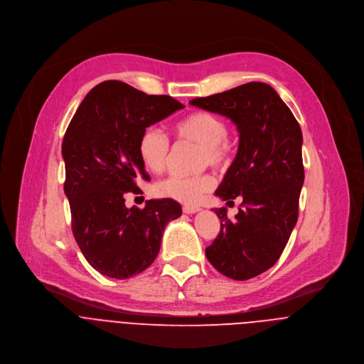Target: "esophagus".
Here are the masks:
<instances>
[{
    "mask_svg": "<svg viewBox=\"0 0 364 364\" xmlns=\"http://www.w3.org/2000/svg\"><path fill=\"white\" fill-rule=\"evenodd\" d=\"M182 210H183V213H186V215H192V213L199 212V210H200V208H198V206H192V205H185V206L182 208Z\"/></svg>",
    "mask_w": 364,
    "mask_h": 364,
    "instance_id": "1",
    "label": "esophagus"
}]
</instances>
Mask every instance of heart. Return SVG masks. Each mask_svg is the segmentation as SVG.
Listing matches in <instances>:
<instances>
[{"label":"heart","mask_w":364,"mask_h":364,"mask_svg":"<svg viewBox=\"0 0 364 364\" xmlns=\"http://www.w3.org/2000/svg\"><path fill=\"white\" fill-rule=\"evenodd\" d=\"M228 124L215 114L199 111L193 112L175 125V134L182 141H189L200 146V162L203 165L219 166L229 156ZM138 154L144 166L159 173L165 169L169 156V139L158 128H148L142 132L138 144ZM215 179L210 175L200 176H169L154 186V192L161 198L173 199L182 203H196L210 192Z\"/></svg>","instance_id":"heart-1"}]
</instances>
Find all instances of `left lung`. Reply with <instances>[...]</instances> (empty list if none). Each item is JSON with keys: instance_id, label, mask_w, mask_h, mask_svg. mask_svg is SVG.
<instances>
[{"instance_id": "obj_1", "label": "left lung", "mask_w": 364, "mask_h": 364, "mask_svg": "<svg viewBox=\"0 0 364 364\" xmlns=\"http://www.w3.org/2000/svg\"><path fill=\"white\" fill-rule=\"evenodd\" d=\"M189 104L230 119L239 134L236 156L215 195L228 202L240 196L243 208L233 220L226 208L212 209L220 232L205 252L222 274L247 280L277 262L297 222L304 181L301 129L279 94L263 82Z\"/></svg>"}]
</instances>
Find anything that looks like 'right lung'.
<instances>
[{
  "mask_svg": "<svg viewBox=\"0 0 364 364\" xmlns=\"http://www.w3.org/2000/svg\"><path fill=\"white\" fill-rule=\"evenodd\" d=\"M185 108L168 95H148L121 81L94 87L78 107L63 141L64 192L73 232L100 273L129 279L158 256L169 220L182 215L172 199H151L127 208L125 196L149 181L138 154L142 132Z\"/></svg>",
  "mask_w": 364,
  "mask_h": 364,
  "instance_id": "add662e5",
  "label": "right lung"
}]
</instances>
